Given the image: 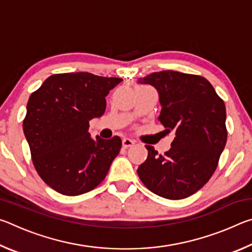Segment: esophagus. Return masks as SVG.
Returning a JSON list of instances; mask_svg holds the SVG:
<instances>
[{
    "label": "esophagus",
    "instance_id": "esophagus-1",
    "mask_svg": "<svg viewBox=\"0 0 252 252\" xmlns=\"http://www.w3.org/2000/svg\"><path fill=\"white\" fill-rule=\"evenodd\" d=\"M134 143H135L134 140H131L129 138H125L122 140V146L125 149H127V148H130L132 146H134Z\"/></svg>",
    "mask_w": 252,
    "mask_h": 252
}]
</instances>
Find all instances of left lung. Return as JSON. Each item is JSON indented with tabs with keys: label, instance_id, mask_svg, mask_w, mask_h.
<instances>
[{
	"label": "left lung",
	"instance_id": "left-lung-1",
	"mask_svg": "<svg viewBox=\"0 0 252 252\" xmlns=\"http://www.w3.org/2000/svg\"><path fill=\"white\" fill-rule=\"evenodd\" d=\"M159 93L160 122L173 132L170 150L163 156L146 146L147 160L139 178L153 193L179 200L197 192L218 167L227 142L225 105L209 81L177 71L153 72L140 78Z\"/></svg>",
	"mask_w": 252,
	"mask_h": 252
}]
</instances>
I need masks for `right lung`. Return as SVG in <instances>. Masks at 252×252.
<instances>
[{
  "label": "right lung",
  "instance_id": "add662e5",
  "mask_svg": "<svg viewBox=\"0 0 252 252\" xmlns=\"http://www.w3.org/2000/svg\"><path fill=\"white\" fill-rule=\"evenodd\" d=\"M88 72L53 74L28 101L23 131L36 172L64 195H79L104 180L122 147L119 136L89 133V121L104 113L105 96L120 83Z\"/></svg>",
  "mask_w": 252,
  "mask_h": 252
}]
</instances>
